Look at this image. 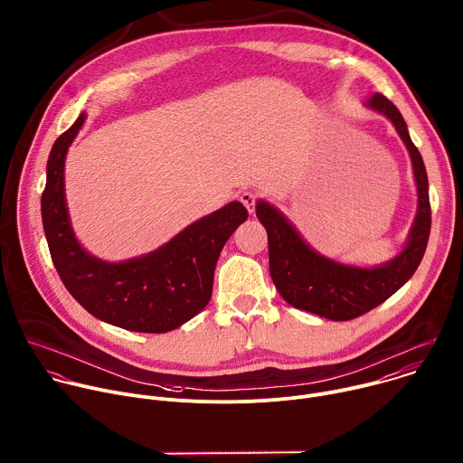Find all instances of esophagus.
I'll use <instances>...</instances> for the list:
<instances>
[{
    "instance_id": "34e87169",
    "label": "esophagus",
    "mask_w": 463,
    "mask_h": 463,
    "mask_svg": "<svg viewBox=\"0 0 463 463\" xmlns=\"http://www.w3.org/2000/svg\"><path fill=\"white\" fill-rule=\"evenodd\" d=\"M239 201L246 206V210H248L250 213L255 212V203H257V195H255V194H251V192H242V194L239 195Z\"/></svg>"
}]
</instances>
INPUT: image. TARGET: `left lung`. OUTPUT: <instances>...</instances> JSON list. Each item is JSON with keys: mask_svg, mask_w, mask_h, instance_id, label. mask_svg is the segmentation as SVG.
<instances>
[{"mask_svg": "<svg viewBox=\"0 0 463 463\" xmlns=\"http://www.w3.org/2000/svg\"><path fill=\"white\" fill-rule=\"evenodd\" d=\"M364 104L394 124L412 160L418 212L407 246L394 259L376 268L341 264L310 248L279 210L266 201H259L255 206L268 233L269 275L277 292L288 305L332 321L355 319L398 292L420 266L430 233L427 171L402 113L380 92Z\"/></svg>", "mask_w": 463, "mask_h": 463, "instance_id": "left-lung-1", "label": "left lung"}]
</instances>
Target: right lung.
Wrapping results in <instances>:
<instances>
[{
	"label": "right lung",
	"instance_id": "add662e5",
	"mask_svg": "<svg viewBox=\"0 0 463 463\" xmlns=\"http://www.w3.org/2000/svg\"><path fill=\"white\" fill-rule=\"evenodd\" d=\"M85 118L81 113L56 138L42 194L43 230L60 279L69 294L100 321L147 334L175 330L210 303L221 250L248 219V212L233 201L184 228L147 255L124 262L92 257L74 237L63 186L65 155Z\"/></svg>",
	"mask_w": 463,
	"mask_h": 463
}]
</instances>
